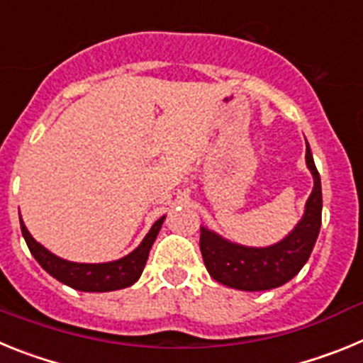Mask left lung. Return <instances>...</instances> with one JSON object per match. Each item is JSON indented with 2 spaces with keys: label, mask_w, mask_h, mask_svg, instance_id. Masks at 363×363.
I'll use <instances>...</instances> for the list:
<instances>
[{
  "label": "left lung",
  "mask_w": 363,
  "mask_h": 363,
  "mask_svg": "<svg viewBox=\"0 0 363 363\" xmlns=\"http://www.w3.org/2000/svg\"><path fill=\"white\" fill-rule=\"evenodd\" d=\"M306 163L314 179L313 192L307 198L301 220L278 243L269 247L240 245L201 227L200 251L214 280L238 291H267L293 280L306 265L322 225V184L309 143L306 145Z\"/></svg>",
  "instance_id": "8db88e82"
}]
</instances>
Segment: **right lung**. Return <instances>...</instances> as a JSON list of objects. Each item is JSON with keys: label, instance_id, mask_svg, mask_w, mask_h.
Masks as SVG:
<instances>
[{"label": "right lung", "instance_id": "1", "mask_svg": "<svg viewBox=\"0 0 363 363\" xmlns=\"http://www.w3.org/2000/svg\"><path fill=\"white\" fill-rule=\"evenodd\" d=\"M163 220H165V216L160 218L150 227L145 238L133 252L120 259H114V262H105V264H76V262L60 258L32 238V234L28 233L21 218H19V223H21V233H23V238L30 249L32 256L36 258V262L45 271L49 272L50 277L69 285L72 289L83 291V293H107V291L130 287L133 284H136L138 278L142 277L150 247H152L154 240L162 229Z\"/></svg>", "mask_w": 363, "mask_h": 363}]
</instances>
